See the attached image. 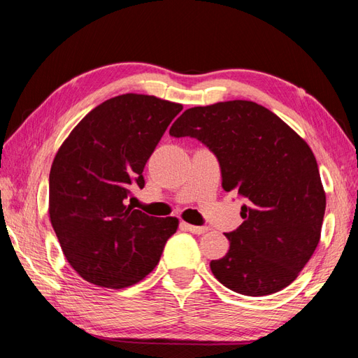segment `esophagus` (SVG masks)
Returning <instances> with one entry per match:
<instances>
[{
    "label": "esophagus",
    "instance_id": "1",
    "mask_svg": "<svg viewBox=\"0 0 358 358\" xmlns=\"http://www.w3.org/2000/svg\"><path fill=\"white\" fill-rule=\"evenodd\" d=\"M180 226L183 227V229L192 232V234H204L208 231L206 226H194V224H189V223H185V222H181Z\"/></svg>",
    "mask_w": 358,
    "mask_h": 358
}]
</instances>
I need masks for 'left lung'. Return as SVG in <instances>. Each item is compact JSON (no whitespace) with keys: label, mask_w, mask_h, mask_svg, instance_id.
Returning <instances> with one entry per match:
<instances>
[{"label":"left lung","mask_w":358,"mask_h":358,"mask_svg":"<svg viewBox=\"0 0 358 358\" xmlns=\"http://www.w3.org/2000/svg\"><path fill=\"white\" fill-rule=\"evenodd\" d=\"M214 154L223 189L238 192L243 223L226 232L229 250L210 271L231 291L263 296L289 286L320 241L326 209L317 159L275 113L254 101L199 106L172 124Z\"/></svg>","instance_id":"obj_1"}]
</instances>
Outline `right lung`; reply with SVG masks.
<instances>
[{
    "instance_id": "obj_1",
    "label": "right lung",
    "mask_w": 358,
    "mask_h": 358,
    "mask_svg": "<svg viewBox=\"0 0 358 358\" xmlns=\"http://www.w3.org/2000/svg\"><path fill=\"white\" fill-rule=\"evenodd\" d=\"M181 109L152 95L110 98L57 152L49 175L50 223L67 262L89 283H138L177 232V218L149 217L127 201L134 187H144V166Z\"/></svg>"
}]
</instances>
